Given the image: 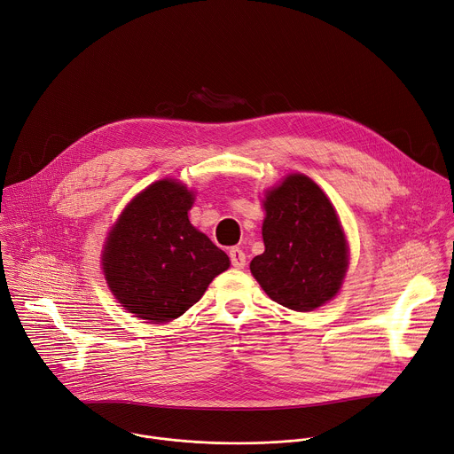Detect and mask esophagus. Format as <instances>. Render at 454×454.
Listing matches in <instances>:
<instances>
[{
	"label": "esophagus",
	"mask_w": 454,
	"mask_h": 454,
	"mask_svg": "<svg viewBox=\"0 0 454 454\" xmlns=\"http://www.w3.org/2000/svg\"><path fill=\"white\" fill-rule=\"evenodd\" d=\"M230 261H231V266L235 270H242L246 266V254L240 247H231L230 249Z\"/></svg>",
	"instance_id": "esophagus-1"
}]
</instances>
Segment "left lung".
Masks as SVG:
<instances>
[{
	"mask_svg": "<svg viewBox=\"0 0 454 454\" xmlns=\"http://www.w3.org/2000/svg\"><path fill=\"white\" fill-rule=\"evenodd\" d=\"M262 237L266 251L249 270L277 303L307 312L341 287L347 240L336 210L307 176L293 174L266 196Z\"/></svg>",
	"mask_w": 454,
	"mask_h": 454,
	"instance_id": "8db88e82",
	"label": "left lung"
}]
</instances>
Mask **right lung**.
I'll list each match as a JSON object with an SVG mask.
<instances>
[{"label": "right lung", "mask_w": 454, "mask_h": 454, "mask_svg": "<svg viewBox=\"0 0 454 454\" xmlns=\"http://www.w3.org/2000/svg\"><path fill=\"white\" fill-rule=\"evenodd\" d=\"M192 193L163 179L129 205L104 249V275L137 317L167 323L200 301L230 258L188 221Z\"/></svg>", "instance_id": "right-lung-1"}]
</instances>
